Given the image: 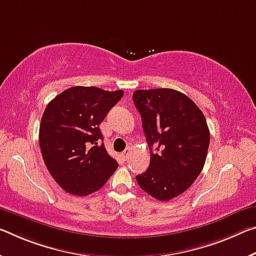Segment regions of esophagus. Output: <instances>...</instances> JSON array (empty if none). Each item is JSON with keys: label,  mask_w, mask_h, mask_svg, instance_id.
<instances>
[{"label": "esophagus", "mask_w": 256, "mask_h": 256, "mask_svg": "<svg viewBox=\"0 0 256 256\" xmlns=\"http://www.w3.org/2000/svg\"><path fill=\"white\" fill-rule=\"evenodd\" d=\"M131 152H132V149L128 147V148L125 149L123 152H122V157H123V160H128V156H130V154H131Z\"/></svg>", "instance_id": "1"}]
</instances>
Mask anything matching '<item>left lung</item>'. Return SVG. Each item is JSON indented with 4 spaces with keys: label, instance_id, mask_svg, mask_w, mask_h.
<instances>
[{
    "label": "left lung",
    "instance_id": "obj_1",
    "mask_svg": "<svg viewBox=\"0 0 256 256\" xmlns=\"http://www.w3.org/2000/svg\"><path fill=\"white\" fill-rule=\"evenodd\" d=\"M133 102L150 150L147 171L136 176L144 192L166 202L184 192L204 168L210 130L194 101L173 88L136 90Z\"/></svg>",
    "mask_w": 256,
    "mask_h": 256
}]
</instances>
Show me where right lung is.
<instances>
[{"mask_svg": "<svg viewBox=\"0 0 256 256\" xmlns=\"http://www.w3.org/2000/svg\"><path fill=\"white\" fill-rule=\"evenodd\" d=\"M123 94V90L72 86L48 104L40 148L48 172L64 192L75 196L96 192L118 168L101 144L99 125Z\"/></svg>", "mask_w": 256, "mask_h": 256, "instance_id": "1", "label": "right lung"}]
</instances>
